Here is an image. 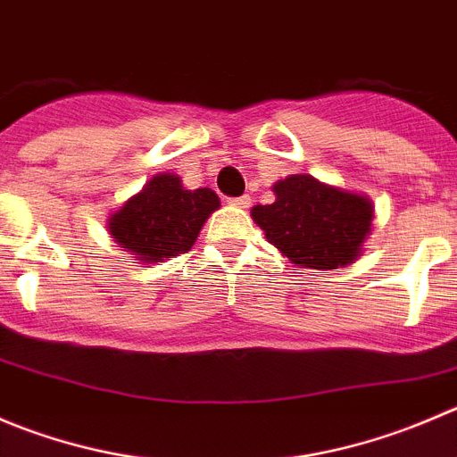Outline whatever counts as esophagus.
I'll return each mask as SVG.
<instances>
[{"label":"esophagus","instance_id":"34e87169","mask_svg":"<svg viewBox=\"0 0 457 457\" xmlns=\"http://www.w3.org/2000/svg\"><path fill=\"white\" fill-rule=\"evenodd\" d=\"M229 205H232V207H241V210H245V207H250V203H252V198L250 196H247V194H245V196H237V198H229Z\"/></svg>","mask_w":457,"mask_h":457}]
</instances>
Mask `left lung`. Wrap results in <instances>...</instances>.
I'll use <instances>...</instances> for the list:
<instances>
[{
	"instance_id": "left-lung-1",
	"label": "left lung",
	"mask_w": 457,
	"mask_h": 457,
	"mask_svg": "<svg viewBox=\"0 0 457 457\" xmlns=\"http://www.w3.org/2000/svg\"><path fill=\"white\" fill-rule=\"evenodd\" d=\"M277 201L252 207L265 238L295 265L337 270L361 254L373 225V203L310 174H292L272 187Z\"/></svg>"
}]
</instances>
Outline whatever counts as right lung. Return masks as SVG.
Returning a JSON list of instances; mask_svg holds the SVG:
<instances>
[{
    "mask_svg": "<svg viewBox=\"0 0 457 457\" xmlns=\"http://www.w3.org/2000/svg\"><path fill=\"white\" fill-rule=\"evenodd\" d=\"M219 205L210 187L185 189L176 174H158L109 216V234L140 263H162L192 250Z\"/></svg>",
    "mask_w": 457,
    "mask_h": 457,
    "instance_id": "right-lung-1",
    "label": "right lung"
}]
</instances>
